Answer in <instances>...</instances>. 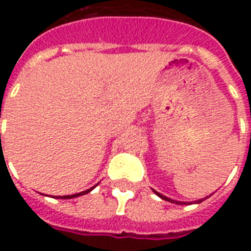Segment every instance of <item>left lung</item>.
<instances>
[{
	"instance_id": "8db88e82",
	"label": "left lung",
	"mask_w": 251,
	"mask_h": 251,
	"mask_svg": "<svg viewBox=\"0 0 251 251\" xmlns=\"http://www.w3.org/2000/svg\"><path fill=\"white\" fill-rule=\"evenodd\" d=\"M154 194L157 195V196H160V198H161V199L167 200V201H171V203H176V204H181V201H176V200L169 199V198H167V196H164V195H161V194H158V192H156V191H154ZM200 201H203V199H201V200H198V201H196V203H200ZM184 204H185V203H184Z\"/></svg>"
}]
</instances>
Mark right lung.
Returning a JSON list of instances; mask_svg holds the SVG:
<instances>
[{"label": "right lung", "mask_w": 251, "mask_h": 251, "mask_svg": "<svg viewBox=\"0 0 251 251\" xmlns=\"http://www.w3.org/2000/svg\"><path fill=\"white\" fill-rule=\"evenodd\" d=\"M95 188V185H94L93 188H90V189H87V191H83V192H79V194H75V195H67V196H60V198H59V199H72V198H76V196H82V195H86V194H88V192H90V191H93V189Z\"/></svg>", "instance_id": "1"}]
</instances>
